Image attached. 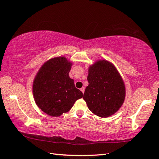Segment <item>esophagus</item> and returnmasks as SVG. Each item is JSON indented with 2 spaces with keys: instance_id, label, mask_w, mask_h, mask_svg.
<instances>
[{
  "instance_id": "34e87169",
  "label": "esophagus",
  "mask_w": 159,
  "mask_h": 159,
  "mask_svg": "<svg viewBox=\"0 0 159 159\" xmlns=\"http://www.w3.org/2000/svg\"><path fill=\"white\" fill-rule=\"evenodd\" d=\"M80 90L81 91L82 93H84V92H85V87H82V88H80Z\"/></svg>"
}]
</instances>
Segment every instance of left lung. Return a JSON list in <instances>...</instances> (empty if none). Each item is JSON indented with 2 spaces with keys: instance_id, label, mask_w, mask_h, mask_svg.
Wrapping results in <instances>:
<instances>
[{
  "instance_id": "left-lung-1",
  "label": "left lung",
  "mask_w": 159,
  "mask_h": 159,
  "mask_svg": "<svg viewBox=\"0 0 159 159\" xmlns=\"http://www.w3.org/2000/svg\"><path fill=\"white\" fill-rule=\"evenodd\" d=\"M83 99L89 109L100 117L116 113L124 102L126 87L124 80L112 63L98 60L88 68Z\"/></svg>"
}]
</instances>
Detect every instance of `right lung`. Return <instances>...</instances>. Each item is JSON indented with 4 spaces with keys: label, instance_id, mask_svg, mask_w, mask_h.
<instances>
[{
    "label": "right lung",
    "instance_id": "add662e5",
    "mask_svg": "<svg viewBox=\"0 0 159 159\" xmlns=\"http://www.w3.org/2000/svg\"><path fill=\"white\" fill-rule=\"evenodd\" d=\"M72 62L65 57L50 59L43 64L35 76L33 94L35 102L43 112L52 117L66 113L83 93L76 89L69 72Z\"/></svg>",
    "mask_w": 159,
    "mask_h": 159
}]
</instances>
